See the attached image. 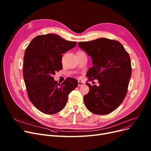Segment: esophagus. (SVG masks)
Masks as SVG:
<instances>
[{"instance_id": "obj_1", "label": "esophagus", "mask_w": 151, "mask_h": 151, "mask_svg": "<svg viewBox=\"0 0 151 151\" xmlns=\"http://www.w3.org/2000/svg\"><path fill=\"white\" fill-rule=\"evenodd\" d=\"M84 84V83L83 81H78V86H83Z\"/></svg>"}]
</instances>
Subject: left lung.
<instances>
[{
	"instance_id": "left-lung-1",
	"label": "left lung",
	"mask_w": 151,
	"mask_h": 151,
	"mask_svg": "<svg viewBox=\"0 0 151 151\" xmlns=\"http://www.w3.org/2000/svg\"><path fill=\"white\" fill-rule=\"evenodd\" d=\"M92 59V67L86 73L89 81L97 80L99 86H91L84 96L86 107L91 113L105 115L113 111L123 101L132 74L131 60L122 45L116 40L101 38L78 43Z\"/></svg>"
}]
</instances>
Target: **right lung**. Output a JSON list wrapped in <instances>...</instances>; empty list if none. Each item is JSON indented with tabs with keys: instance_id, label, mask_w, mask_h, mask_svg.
I'll return each instance as SVG.
<instances>
[{
	"instance_id": "right-lung-1",
	"label": "right lung",
	"mask_w": 151,
	"mask_h": 151,
	"mask_svg": "<svg viewBox=\"0 0 151 151\" xmlns=\"http://www.w3.org/2000/svg\"><path fill=\"white\" fill-rule=\"evenodd\" d=\"M76 43L49 34L35 37L27 47L24 58V80L32 104L45 114L60 111L67 104L68 94L78 86L75 78H67L60 84L52 77L55 71L62 68V54Z\"/></svg>"
}]
</instances>
